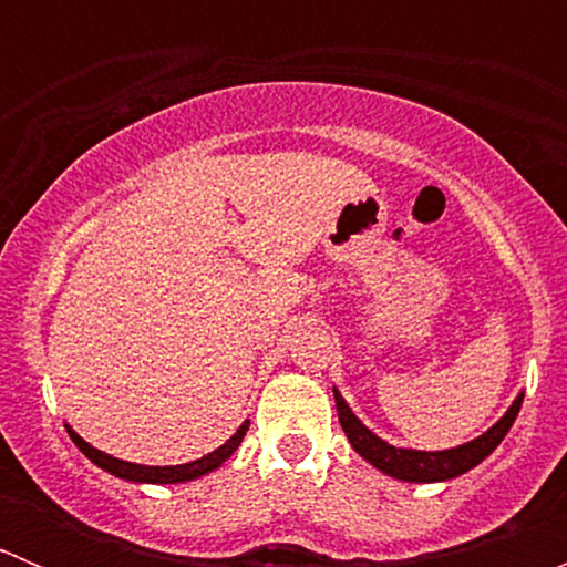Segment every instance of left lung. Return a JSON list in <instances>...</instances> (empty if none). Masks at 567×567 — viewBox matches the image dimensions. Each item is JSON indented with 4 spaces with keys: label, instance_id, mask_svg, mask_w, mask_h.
<instances>
[{
    "label": "left lung",
    "instance_id": "obj_1",
    "mask_svg": "<svg viewBox=\"0 0 567 567\" xmlns=\"http://www.w3.org/2000/svg\"><path fill=\"white\" fill-rule=\"evenodd\" d=\"M522 400L524 394H518V398L513 400L511 409L505 411V416H502L494 427H488L483 436L472 439V442L461 444V447L425 453V450L394 447V444L375 436V433L353 414L351 405L346 403V398L334 390L337 416H340V425L342 431H346L351 447L357 450L364 461L373 463L379 472L390 474L394 480H403V483H442V480L458 477V474L477 466L480 461L488 458V455L499 447L502 439L507 436L513 422H516L518 411H522Z\"/></svg>",
    "mask_w": 567,
    "mask_h": 567
}]
</instances>
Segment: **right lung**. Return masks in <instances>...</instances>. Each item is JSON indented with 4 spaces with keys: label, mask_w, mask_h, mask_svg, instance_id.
I'll return each instance as SVG.
<instances>
[{
    "label": "right lung",
    "mask_w": 567,
    "mask_h": 567,
    "mask_svg": "<svg viewBox=\"0 0 567 567\" xmlns=\"http://www.w3.org/2000/svg\"><path fill=\"white\" fill-rule=\"evenodd\" d=\"M65 427H68V436L73 439V444H76V447L82 450V453L87 455V458L93 461L95 466H101V468H104V472L114 474V477L131 480V483L169 485V483H188V480H197V477H203V474H208V472H214V468H219L221 463H225L233 453H236L238 444H241V439L247 436L249 420L244 422V425L238 427V431L233 433V436L227 439V442L221 444L219 450H214V453L203 455V458H197V461H192V463H177V466H142V463H128V461L112 458V455L101 453V450H95L93 444L84 442V439L79 436V433L73 431L71 425H65Z\"/></svg>",
    "instance_id": "add662e5"
}]
</instances>
